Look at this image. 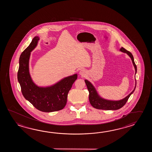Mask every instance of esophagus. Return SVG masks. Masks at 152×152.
<instances>
[{
  "label": "esophagus",
  "instance_id": "1",
  "mask_svg": "<svg viewBox=\"0 0 152 152\" xmlns=\"http://www.w3.org/2000/svg\"><path fill=\"white\" fill-rule=\"evenodd\" d=\"M86 73V71H85V69H81V70H80V72H79V74H80L81 75H82V76L85 75Z\"/></svg>",
  "mask_w": 152,
  "mask_h": 152
}]
</instances>
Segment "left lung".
Here are the masks:
<instances>
[{"label":"left lung","mask_w":152,"mask_h":152,"mask_svg":"<svg viewBox=\"0 0 152 152\" xmlns=\"http://www.w3.org/2000/svg\"><path fill=\"white\" fill-rule=\"evenodd\" d=\"M120 51L126 53L131 58L132 64L135 69L136 75L137 72V67L135 64L134 57L132 56V54L129 51L126 50V49L124 48L123 47L120 49ZM85 82L87 86V89L89 92V101L91 105L96 109H101V110H116L120 109V108L123 107L126 104L129 97L131 96V94H133V92H134V91L135 90L136 86V80L135 79V86L130 94L121 100H107L100 97L97 93L95 87H94V85L91 84V83H90L89 81L85 80Z\"/></svg>","instance_id":"obj_1"}]
</instances>
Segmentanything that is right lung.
<instances>
[{
    "mask_svg": "<svg viewBox=\"0 0 152 152\" xmlns=\"http://www.w3.org/2000/svg\"><path fill=\"white\" fill-rule=\"evenodd\" d=\"M39 39V36H35L20 56L17 79L22 93L26 100L41 111L50 113L62 110L66 105L68 92L77 80V75L64 77L50 86L36 85L29 73V58L30 52L35 48Z\"/></svg>",
    "mask_w": 152,
    "mask_h": 152,
    "instance_id": "add662e5",
    "label": "right lung"
}]
</instances>
